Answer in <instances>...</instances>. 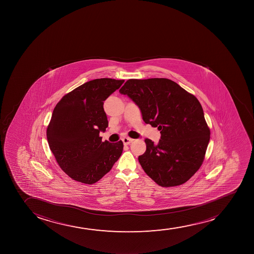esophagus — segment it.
<instances>
[{
  "label": "esophagus",
  "mask_w": 254,
  "mask_h": 254,
  "mask_svg": "<svg viewBox=\"0 0 254 254\" xmlns=\"http://www.w3.org/2000/svg\"><path fill=\"white\" fill-rule=\"evenodd\" d=\"M133 140H134V139L129 138V137H124V138L122 139L123 142H124L125 145H128L130 142H132Z\"/></svg>",
  "instance_id": "1"
}]
</instances>
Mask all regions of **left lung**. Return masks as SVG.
<instances>
[{"mask_svg": "<svg viewBox=\"0 0 254 254\" xmlns=\"http://www.w3.org/2000/svg\"><path fill=\"white\" fill-rule=\"evenodd\" d=\"M121 94L127 95L146 124L157 127V144L146 138V151L138 156L144 172L162 187L186 183L203 163L210 129L201 105L193 95L168 78L128 79Z\"/></svg>", "mask_w": 254, "mask_h": 254, "instance_id": "left-lung-1", "label": "left lung"}]
</instances>
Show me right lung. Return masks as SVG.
<instances>
[{
	"label": "right lung",
	"instance_id": "obj_1",
	"mask_svg": "<svg viewBox=\"0 0 254 254\" xmlns=\"http://www.w3.org/2000/svg\"><path fill=\"white\" fill-rule=\"evenodd\" d=\"M125 80L97 78L64 95L55 106L47 129L48 144L61 169L71 179L93 184L112 169L124 144L102 142L108 127L104 101Z\"/></svg>",
	"mask_w": 254,
	"mask_h": 254
}]
</instances>
